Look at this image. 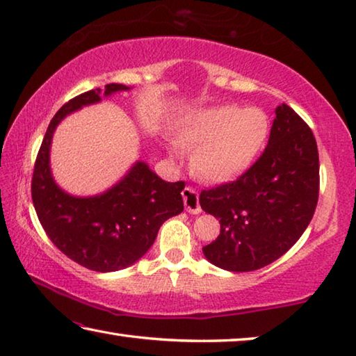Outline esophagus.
I'll list each match as a JSON object with an SVG mask.
<instances>
[{
  "instance_id": "34e87169",
  "label": "esophagus",
  "mask_w": 356,
  "mask_h": 356,
  "mask_svg": "<svg viewBox=\"0 0 356 356\" xmlns=\"http://www.w3.org/2000/svg\"><path fill=\"white\" fill-rule=\"evenodd\" d=\"M182 197H184V204H185V210L188 213L193 215H197L202 212L201 209V204H200V196H197V191L190 188V186H186L182 191Z\"/></svg>"
}]
</instances>
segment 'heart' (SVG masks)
<instances>
[{
    "mask_svg": "<svg viewBox=\"0 0 356 356\" xmlns=\"http://www.w3.org/2000/svg\"><path fill=\"white\" fill-rule=\"evenodd\" d=\"M270 134L262 108L221 105L193 113L177 131L180 146L193 150L197 177L220 184L236 179L252 165ZM177 154L176 147H171Z\"/></svg>",
    "mask_w": 356,
    "mask_h": 356,
    "instance_id": "heart-1",
    "label": "heart"
}]
</instances>
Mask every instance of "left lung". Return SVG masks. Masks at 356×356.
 Listing matches in <instances>:
<instances>
[{
    "label": "left lung",
    "instance_id": "obj_1",
    "mask_svg": "<svg viewBox=\"0 0 356 356\" xmlns=\"http://www.w3.org/2000/svg\"><path fill=\"white\" fill-rule=\"evenodd\" d=\"M268 144L234 182L202 190V210L220 220V236L202 248L229 272H252L281 257L301 237L318 200V150L308 124L291 106L276 108Z\"/></svg>",
    "mask_w": 356,
    "mask_h": 356
}]
</instances>
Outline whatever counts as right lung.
<instances>
[{"label": "right lung", "mask_w": 356, "mask_h": 356, "mask_svg": "<svg viewBox=\"0 0 356 356\" xmlns=\"http://www.w3.org/2000/svg\"><path fill=\"white\" fill-rule=\"evenodd\" d=\"M111 83L104 95L129 91ZM102 89L76 95L48 125L35 159L31 195L42 227L59 251L94 272H116L135 264L155 242L160 226L184 210L185 182H165L144 161L97 196L78 197L59 188L50 170V146L58 124L81 106L100 102Z\"/></svg>", "instance_id": "add662e5"}]
</instances>
